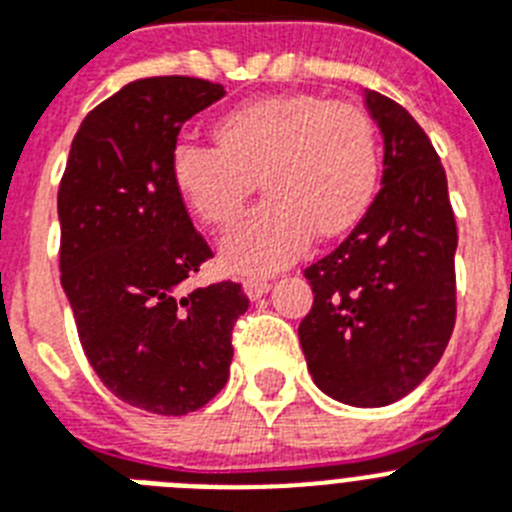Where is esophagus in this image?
I'll list each match as a JSON object with an SVG mask.
<instances>
[{
	"label": "esophagus",
	"mask_w": 512,
	"mask_h": 512,
	"mask_svg": "<svg viewBox=\"0 0 512 512\" xmlns=\"http://www.w3.org/2000/svg\"><path fill=\"white\" fill-rule=\"evenodd\" d=\"M269 289L271 284L264 282V279H246V282H243V292H246L248 300L253 302L261 300L264 295H269Z\"/></svg>",
	"instance_id": "34e87169"
}]
</instances>
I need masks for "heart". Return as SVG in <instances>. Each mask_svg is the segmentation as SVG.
<instances>
[{
  "mask_svg": "<svg viewBox=\"0 0 512 512\" xmlns=\"http://www.w3.org/2000/svg\"><path fill=\"white\" fill-rule=\"evenodd\" d=\"M215 140H179L169 171L187 210L210 228L233 223L261 179L269 200L220 241V264L238 277L287 269L315 233H351L377 197V130L354 104L315 94L248 99L217 117Z\"/></svg>",
  "mask_w": 512,
  "mask_h": 512,
  "instance_id": "obj_1",
  "label": "heart"
}]
</instances>
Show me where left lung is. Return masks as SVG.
I'll return each mask as SVG.
<instances>
[{"instance_id":"left-lung-1","label":"left lung","mask_w":512,"mask_h":512,"mask_svg":"<svg viewBox=\"0 0 512 512\" xmlns=\"http://www.w3.org/2000/svg\"><path fill=\"white\" fill-rule=\"evenodd\" d=\"M384 140L382 189L346 241L305 269L302 354L318 390L382 408L441 361L456 318V220L441 158L405 107L366 89Z\"/></svg>"}]
</instances>
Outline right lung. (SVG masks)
Returning a JSON list of instances; mask_svg holds the SVG:
<instances>
[{
  "instance_id": "right-lung-1",
  "label": "right lung",
  "mask_w": 512,
  "mask_h": 512,
  "mask_svg": "<svg viewBox=\"0 0 512 512\" xmlns=\"http://www.w3.org/2000/svg\"><path fill=\"white\" fill-rule=\"evenodd\" d=\"M225 97L189 76L130 81L94 107L58 189L61 287L89 364L112 395L187 415L223 390L241 284L184 287L212 256L171 182L184 122Z\"/></svg>"
}]
</instances>
